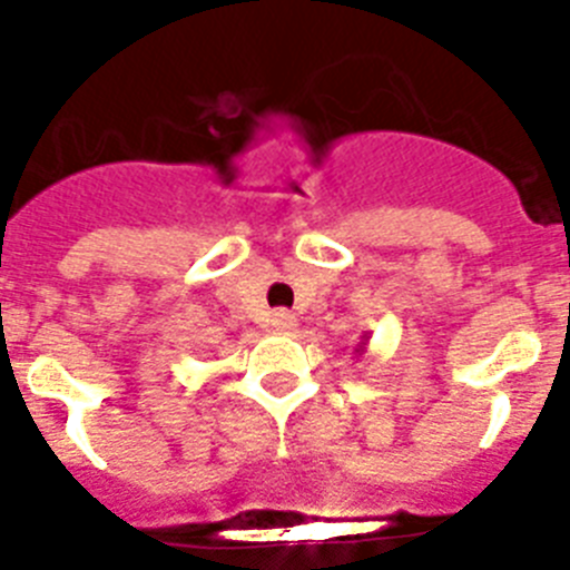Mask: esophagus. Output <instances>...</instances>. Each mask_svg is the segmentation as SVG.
<instances>
[{
  "label": "esophagus",
  "instance_id": "esophagus-1",
  "mask_svg": "<svg viewBox=\"0 0 570 570\" xmlns=\"http://www.w3.org/2000/svg\"><path fill=\"white\" fill-rule=\"evenodd\" d=\"M296 328V316L291 311H274L271 314V331L276 334H291Z\"/></svg>",
  "mask_w": 570,
  "mask_h": 570
}]
</instances>
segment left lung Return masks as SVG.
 Wrapping results in <instances>:
<instances>
[{
    "mask_svg": "<svg viewBox=\"0 0 570 570\" xmlns=\"http://www.w3.org/2000/svg\"><path fill=\"white\" fill-rule=\"evenodd\" d=\"M367 342H371V336L362 334V336H360V342H356V347H354V354H356V356L365 354V351H367Z\"/></svg>",
    "mask_w": 570,
    "mask_h": 570,
    "instance_id": "1",
    "label": "left lung"
}]
</instances>
